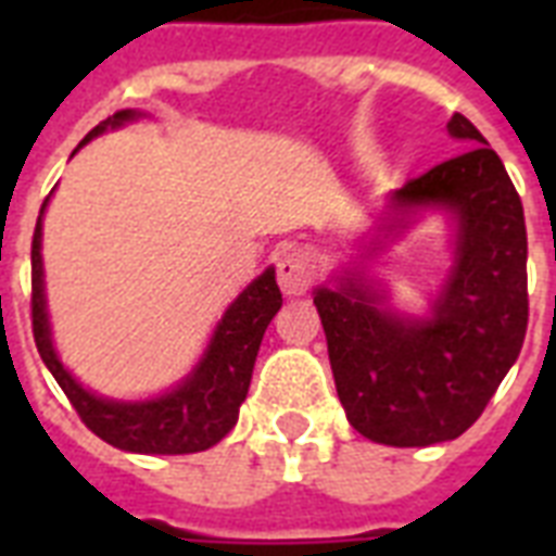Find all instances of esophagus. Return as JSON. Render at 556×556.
<instances>
[{"label":"esophagus","mask_w":556,"mask_h":556,"mask_svg":"<svg viewBox=\"0 0 556 556\" xmlns=\"http://www.w3.org/2000/svg\"><path fill=\"white\" fill-rule=\"evenodd\" d=\"M317 277V265L308 253L288 251L277 260V279L282 294L303 296Z\"/></svg>","instance_id":"obj_1"}]
</instances>
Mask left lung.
<instances>
[{
  "instance_id": "1",
  "label": "left lung",
  "mask_w": 556,
  "mask_h": 556,
  "mask_svg": "<svg viewBox=\"0 0 556 556\" xmlns=\"http://www.w3.org/2000/svg\"><path fill=\"white\" fill-rule=\"evenodd\" d=\"M447 132L467 152L389 192L371 251L427 210L453 227V260L424 317L389 305V291L349 262L314 288L334 387L349 424L389 447L458 439L517 364L528 329V236L505 164L465 115Z\"/></svg>"
}]
</instances>
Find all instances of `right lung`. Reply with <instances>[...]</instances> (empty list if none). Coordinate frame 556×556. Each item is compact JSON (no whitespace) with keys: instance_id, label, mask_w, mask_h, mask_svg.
Here are the masks:
<instances>
[{"instance_id":"1","label":"right lung","mask_w":556,"mask_h":556,"mask_svg":"<svg viewBox=\"0 0 556 556\" xmlns=\"http://www.w3.org/2000/svg\"><path fill=\"white\" fill-rule=\"evenodd\" d=\"M147 117L143 112L124 109L98 124L80 147L121 126ZM80 147L74 152H80ZM72 152V155H74ZM48 199L39 210L37 230L30 242V317H34V340H37L39 357L54 375L83 424L94 435L126 453H147V456H185L201 453L225 439L236 427L239 406L248 397L253 364L260 355V343L265 338L268 323L282 305L277 274L265 268L233 303L227 305L222 320L210 334L207 349L201 352L199 364L178 380L176 387L143 401H121L91 392L65 369L56 355L54 338H51V320H48L46 303V270H42V216H46Z\"/></svg>"}]
</instances>
